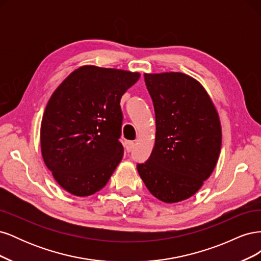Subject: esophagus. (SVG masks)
Listing matches in <instances>:
<instances>
[{
	"instance_id": "1",
	"label": "esophagus",
	"mask_w": 261,
	"mask_h": 261,
	"mask_svg": "<svg viewBox=\"0 0 261 261\" xmlns=\"http://www.w3.org/2000/svg\"><path fill=\"white\" fill-rule=\"evenodd\" d=\"M134 147H135V143H134V141H126L125 143V149L127 152H130Z\"/></svg>"
}]
</instances>
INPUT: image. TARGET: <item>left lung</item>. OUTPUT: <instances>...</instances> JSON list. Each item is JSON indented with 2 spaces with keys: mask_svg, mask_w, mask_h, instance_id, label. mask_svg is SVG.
I'll list each match as a JSON object with an SVG mask.
<instances>
[{
  "mask_svg": "<svg viewBox=\"0 0 261 261\" xmlns=\"http://www.w3.org/2000/svg\"><path fill=\"white\" fill-rule=\"evenodd\" d=\"M145 83L156 132L151 154L137 170L155 198L183 201L216 168L222 143L219 114L202 85L186 74H145Z\"/></svg>",
  "mask_w": 261,
  "mask_h": 261,
  "instance_id": "left-lung-1",
  "label": "left lung"
}]
</instances>
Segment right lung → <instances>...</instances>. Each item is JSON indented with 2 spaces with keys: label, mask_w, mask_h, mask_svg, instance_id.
Returning <instances> with one entry per match:
<instances>
[{
  "label": "right lung",
  "mask_w": 261,
  "mask_h": 261,
  "mask_svg": "<svg viewBox=\"0 0 261 261\" xmlns=\"http://www.w3.org/2000/svg\"><path fill=\"white\" fill-rule=\"evenodd\" d=\"M140 74L84 65L58 87L45 107L40 144L58 184L78 197L103 188L121 162L120 101Z\"/></svg>",
  "instance_id": "obj_1"
}]
</instances>
